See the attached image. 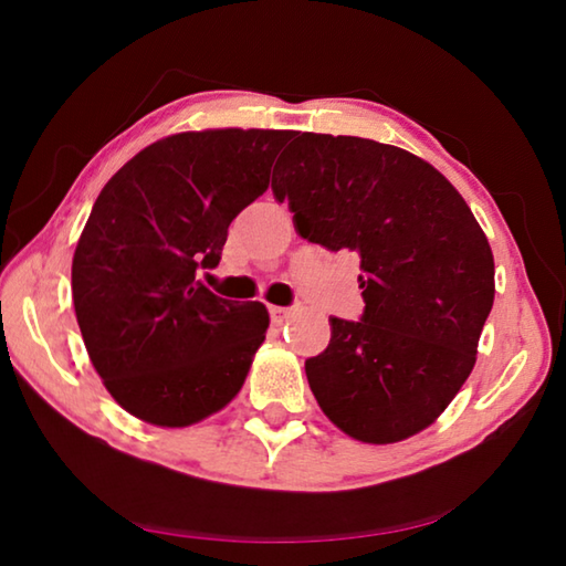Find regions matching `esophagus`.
<instances>
[{
	"label": "esophagus",
	"mask_w": 566,
	"mask_h": 566,
	"mask_svg": "<svg viewBox=\"0 0 566 566\" xmlns=\"http://www.w3.org/2000/svg\"><path fill=\"white\" fill-rule=\"evenodd\" d=\"M270 317L274 324H284L292 317V310L290 306H270Z\"/></svg>",
	"instance_id": "1"
}]
</instances>
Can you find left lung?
I'll return each mask as SVG.
<instances>
[{"mask_svg": "<svg viewBox=\"0 0 566 566\" xmlns=\"http://www.w3.org/2000/svg\"><path fill=\"white\" fill-rule=\"evenodd\" d=\"M276 165L272 191L296 232L361 266V319L332 317L329 347L304 361L314 397L344 434L401 442L474 367L494 302L490 242L444 175L399 147L296 132Z\"/></svg>", "mask_w": 566, "mask_h": 566, "instance_id": "obj_1", "label": "left lung"}]
</instances>
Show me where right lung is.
Returning a JSON list of instances; mask_svg holds the SVG:
<instances>
[{
	"label": "right lung",
	"mask_w": 566,
	"mask_h": 566,
	"mask_svg": "<svg viewBox=\"0 0 566 566\" xmlns=\"http://www.w3.org/2000/svg\"><path fill=\"white\" fill-rule=\"evenodd\" d=\"M294 132L207 129L142 149L99 191L72 260L84 347L109 395L157 427H189L242 389L270 314L202 282L232 219L270 187Z\"/></svg>",
	"instance_id": "obj_1"
}]
</instances>
